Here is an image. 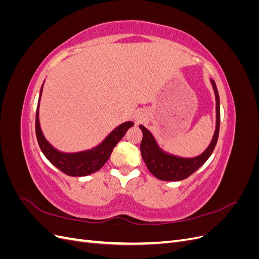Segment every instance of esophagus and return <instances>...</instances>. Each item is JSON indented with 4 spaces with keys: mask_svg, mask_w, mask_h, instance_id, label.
Masks as SVG:
<instances>
[{
    "mask_svg": "<svg viewBox=\"0 0 259 259\" xmlns=\"http://www.w3.org/2000/svg\"><path fill=\"white\" fill-rule=\"evenodd\" d=\"M146 120V115L144 113H138L135 117V122L136 124H139V123H143L144 121Z\"/></svg>",
    "mask_w": 259,
    "mask_h": 259,
    "instance_id": "34e87169",
    "label": "esophagus"
}]
</instances>
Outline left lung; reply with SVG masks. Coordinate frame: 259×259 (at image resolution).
<instances>
[{
    "mask_svg": "<svg viewBox=\"0 0 259 259\" xmlns=\"http://www.w3.org/2000/svg\"><path fill=\"white\" fill-rule=\"evenodd\" d=\"M210 83L213 86L216 100V127L210 144L200 155L193 156V158H183V156L164 151L156 143L151 132L144 125H139L140 130L143 131L140 151H142L143 160L148 169L154 177L160 180H165V182H179V180L186 179L199 169L213 153L218 139L219 125H221V105H219V95L214 80H210Z\"/></svg>",
    "mask_w": 259,
    "mask_h": 259,
    "instance_id": "8db88e82",
    "label": "left lung"
}]
</instances>
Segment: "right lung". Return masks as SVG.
<instances>
[{
    "instance_id": "obj_1",
    "label": "right lung",
    "mask_w": 259,
    "mask_h": 259,
    "mask_svg": "<svg viewBox=\"0 0 259 259\" xmlns=\"http://www.w3.org/2000/svg\"><path fill=\"white\" fill-rule=\"evenodd\" d=\"M42 90L43 85L40 91V97H38V103L36 108L35 134L38 146H40L43 154L46 156V159H48L54 166H56L58 169H60L62 173L73 177L88 176L99 170L105 165V163L108 161V159L110 158L112 150L116 146V144L123 138L125 133L134 125V123L132 121H127L120 124L119 126L115 127L98 146L89 149V150L71 153L59 151L56 148L53 147L49 143V140L45 138L40 126L38 107H40Z\"/></svg>"
}]
</instances>
